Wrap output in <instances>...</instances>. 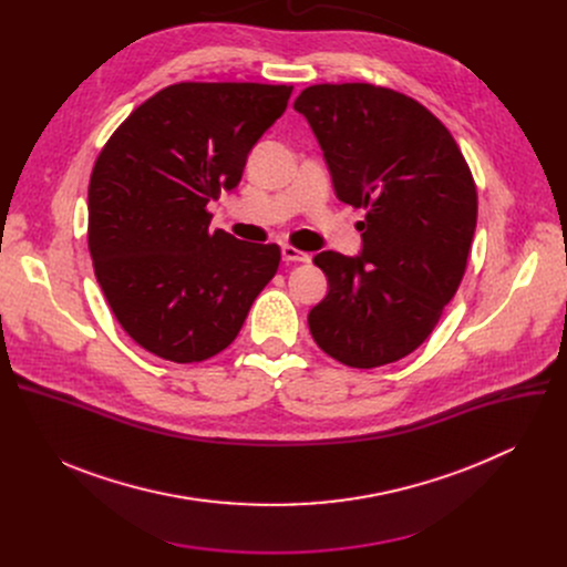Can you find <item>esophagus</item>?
Masks as SVG:
<instances>
[{"label":"esophagus","instance_id":"34e87169","mask_svg":"<svg viewBox=\"0 0 567 567\" xmlns=\"http://www.w3.org/2000/svg\"><path fill=\"white\" fill-rule=\"evenodd\" d=\"M280 254L285 262H309V256L305 251H298L296 247H289V245H285Z\"/></svg>","mask_w":567,"mask_h":567}]
</instances>
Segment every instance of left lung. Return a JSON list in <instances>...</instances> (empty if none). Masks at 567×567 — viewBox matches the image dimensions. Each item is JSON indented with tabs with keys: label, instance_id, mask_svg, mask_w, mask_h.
<instances>
[{
	"label": "left lung",
	"instance_id": "left-lung-1",
	"mask_svg": "<svg viewBox=\"0 0 567 567\" xmlns=\"http://www.w3.org/2000/svg\"><path fill=\"white\" fill-rule=\"evenodd\" d=\"M300 112L343 204L365 208L359 256L320 251L328 296L307 316L316 346L350 368L417 350L455 296L477 193L451 132L424 105L368 83L302 90Z\"/></svg>",
	"mask_w": 567,
	"mask_h": 567
}]
</instances>
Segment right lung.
<instances>
[{
    "label": "right lung",
    "instance_id": "obj_1",
    "mask_svg": "<svg viewBox=\"0 0 567 567\" xmlns=\"http://www.w3.org/2000/svg\"><path fill=\"white\" fill-rule=\"evenodd\" d=\"M291 85L179 83L138 105L90 182V254L121 328L147 352L195 363L228 348L276 276L278 245L208 230Z\"/></svg>",
    "mask_w": 567,
    "mask_h": 567
}]
</instances>
